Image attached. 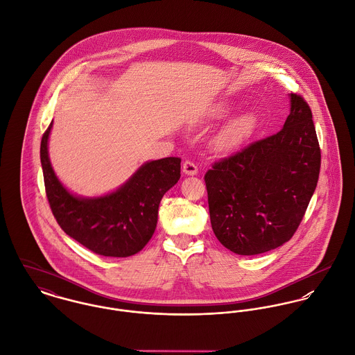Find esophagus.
Here are the masks:
<instances>
[{"label":"esophagus","instance_id":"obj_1","mask_svg":"<svg viewBox=\"0 0 355 355\" xmlns=\"http://www.w3.org/2000/svg\"><path fill=\"white\" fill-rule=\"evenodd\" d=\"M182 171H184V174H187V175H196L197 173H198V168H197L195 162H192V160H185L184 164H182Z\"/></svg>","mask_w":355,"mask_h":355}]
</instances>
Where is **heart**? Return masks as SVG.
I'll return each mask as SVG.
<instances>
[{"label": "heart", "instance_id": "obj_1", "mask_svg": "<svg viewBox=\"0 0 355 355\" xmlns=\"http://www.w3.org/2000/svg\"><path fill=\"white\" fill-rule=\"evenodd\" d=\"M230 105H220L215 110V117L225 119L230 114ZM256 128V117L253 114H243L234 119L220 137V146L223 148H234L243 143Z\"/></svg>", "mask_w": 355, "mask_h": 355}]
</instances>
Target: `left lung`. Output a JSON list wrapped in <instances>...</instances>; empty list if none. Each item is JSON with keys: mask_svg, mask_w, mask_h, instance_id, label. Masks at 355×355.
<instances>
[{"mask_svg": "<svg viewBox=\"0 0 355 355\" xmlns=\"http://www.w3.org/2000/svg\"><path fill=\"white\" fill-rule=\"evenodd\" d=\"M283 129L212 164L205 175L214 234L241 256L272 250L297 232L320 174L312 110L290 94Z\"/></svg>", "mask_w": 355, "mask_h": 355, "instance_id": "8db88e82", "label": "left lung"}]
</instances>
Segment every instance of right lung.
<instances>
[{
  "instance_id": "obj_1",
  "label": "right lung",
  "mask_w": 355,
  "mask_h": 355,
  "mask_svg": "<svg viewBox=\"0 0 355 355\" xmlns=\"http://www.w3.org/2000/svg\"><path fill=\"white\" fill-rule=\"evenodd\" d=\"M53 121L42 136L40 163L44 189L60 227L91 252L128 257L140 252L155 232L159 202L181 177V158L144 163L116 192L83 198L71 195L55 177L47 154Z\"/></svg>"
}]
</instances>
